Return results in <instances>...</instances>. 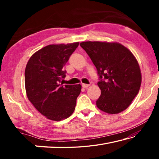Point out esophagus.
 Returning a JSON list of instances; mask_svg holds the SVG:
<instances>
[{"label":"esophagus","instance_id":"34e87169","mask_svg":"<svg viewBox=\"0 0 159 159\" xmlns=\"http://www.w3.org/2000/svg\"><path fill=\"white\" fill-rule=\"evenodd\" d=\"M81 85H82V87L83 88H87L90 85L89 84H85V83H82Z\"/></svg>","mask_w":159,"mask_h":159}]
</instances>
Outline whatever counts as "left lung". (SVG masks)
<instances>
[{
    "label": "left lung",
    "mask_w": 159,
    "mask_h": 159,
    "mask_svg": "<svg viewBox=\"0 0 159 159\" xmlns=\"http://www.w3.org/2000/svg\"><path fill=\"white\" fill-rule=\"evenodd\" d=\"M95 66L101 95L97 107L118 114L128 108L141 85L138 61L128 48L118 43L86 41L80 43Z\"/></svg>",
    "instance_id": "left-lung-1"
}]
</instances>
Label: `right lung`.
<instances>
[{"mask_svg": "<svg viewBox=\"0 0 159 159\" xmlns=\"http://www.w3.org/2000/svg\"><path fill=\"white\" fill-rule=\"evenodd\" d=\"M79 43L49 45L35 52L25 69L26 95L41 114L52 120L69 117L75 109L81 85H62L63 67Z\"/></svg>", "mask_w": 159, "mask_h": 159, "instance_id": "obj_1", "label": "right lung"}]
</instances>
